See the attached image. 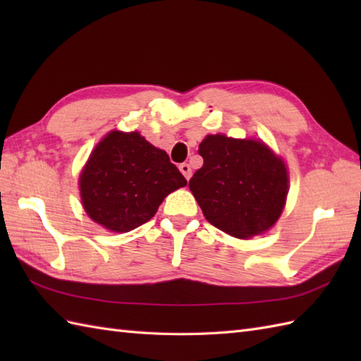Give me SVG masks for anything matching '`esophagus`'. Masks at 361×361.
<instances>
[{"label": "esophagus", "mask_w": 361, "mask_h": 361, "mask_svg": "<svg viewBox=\"0 0 361 361\" xmlns=\"http://www.w3.org/2000/svg\"><path fill=\"white\" fill-rule=\"evenodd\" d=\"M180 172L185 175L186 180H189L190 175H192V169H190V166L188 163H183V164H180Z\"/></svg>", "instance_id": "obj_1"}]
</instances>
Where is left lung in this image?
<instances>
[{
    "mask_svg": "<svg viewBox=\"0 0 361 361\" xmlns=\"http://www.w3.org/2000/svg\"><path fill=\"white\" fill-rule=\"evenodd\" d=\"M198 153L203 166L189 180V189L211 225L247 239L276 224L288 176L283 161L264 142L209 135Z\"/></svg>",
    "mask_w": 361,
    "mask_h": 361,
    "instance_id": "1",
    "label": "left lung"
}]
</instances>
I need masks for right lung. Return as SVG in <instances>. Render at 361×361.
Masks as SVG:
<instances>
[{"label": "right lung", "instance_id": "1", "mask_svg": "<svg viewBox=\"0 0 361 361\" xmlns=\"http://www.w3.org/2000/svg\"><path fill=\"white\" fill-rule=\"evenodd\" d=\"M186 185L164 150L137 132H111L83 167L80 197L96 224L127 233L149 221L166 195Z\"/></svg>", "mask_w": 361, "mask_h": 361}]
</instances>
